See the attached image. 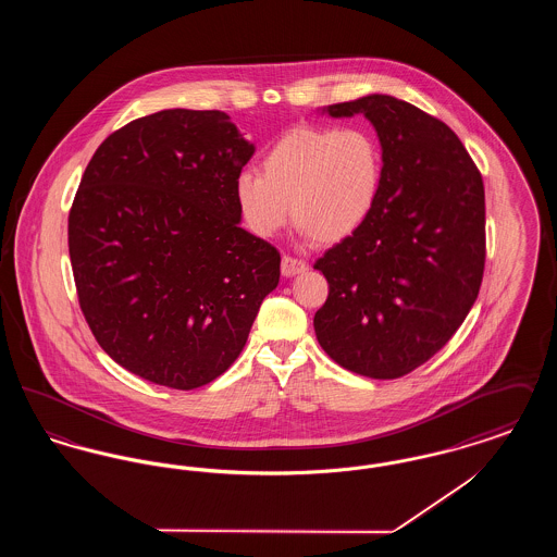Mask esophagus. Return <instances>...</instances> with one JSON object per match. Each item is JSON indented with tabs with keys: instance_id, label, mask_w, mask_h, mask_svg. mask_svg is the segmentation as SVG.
Instances as JSON below:
<instances>
[{
	"instance_id": "1",
	"label": "esophagus",
	"mask_w": 557,
	"mask_h": 557,
	"mask_svg": "<svg viewBox=\"0 0 557 557\" xmlns=\"http://www.w3.org/2000/svg\"><path fill=\"white\" fill-rule=\"evenodd\" d=\"M305 271H307V263L305 261L294 259V257H288V255L282 259V275L284 277H294V275L305 273Z\"/></svg>"
}]
</instances>
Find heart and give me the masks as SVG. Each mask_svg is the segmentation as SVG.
<instances>
[{"label": "heart", "mask_w": 557, "mask_h": 557, "mask_svg": "<svg viewBox=\"0 0 557 557\" xmlns=\"http://www.w3.org/2000/svg\"><path fill=\"white\" fill-rule=\"evenodd\" d=\"M242 171L234 196L242 221L259 238L280 234L292 216L318 244L352 236L370 216L382 182L375 141L359 129L298 127Z\"/></svg>", "instance_id": "obj_1"}]
</instances>
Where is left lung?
I'll return each instance as SVG.
<instances>
[{
  "mask_svg": "<svg viewBox=\"0 0 557 557\" xmlns=\"http://www.w3.org/2000/svg\"><path fill=\"white\" fill-rule=\"evenodd\" d=\"M325 112L363 114L384 164L366 223L315 263L330 286L315 334L345 370L395 380L447 345L476 302L482 175L450 127L409 102L371 94Z\"/></svg>",
  "mask_w": 557,
  "mask_h": 557,
  "instance_id": "left-lung-1",
  "label": "left lung"
}]
</instances>
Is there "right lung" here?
Wrapping results in <instances>:
<instances>
[{
	"label": "right lung",
	"instance_id": "right-lung-1",
	"mask_svg": "<svg viewBox=\"0 0 557 557\" xmlns=\"http://www.w3.org/2000/svg\"><path fill=\"white\" fill-rule=\"evenodd\" d=\"M255 146L221 110H160L108 135L69 214L85 321L127 371L175 391L238 359L280 252L239 227Z\"/></svg>",
	"mask_w": 557,
	"mask_h": 557
}]
</instances>
